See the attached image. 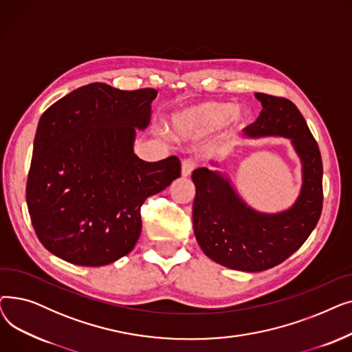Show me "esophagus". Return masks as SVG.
I'll return each mask as SVG.
<instances>
[{"mask_svg": "<svg viewBox=\"0 0 352 352\" xmlns=\"http://www.w3.org/2000/svg\"><path fill=\"white\" fill-rule=\"evenodd\" d=\"M194 168H195V162L192 160L182 161V164H181V177H184V178L190 177L192 174Z\"/></svg>", "mask_w": 352, "mask_h": 352, "instance_id": "1", "label": "esophagus"}]
</instances>
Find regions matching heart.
Here are the masks:
<instances>
[{
  "label": "heart",
  "mask_w": 352,
  "mask_h": 352,
  "mask_svg": "<svg viewBox=\"0 0 352 352\" xmlns=\"http://www.w3.org/2000/svg\"><path fill=\"white\" fill-rule=\"evenodd\" d=\"M251 120L247 108L232 102L202 101L175 111L168 118V133L177 141H197L224 125H243Z\"/></svg>",
  "instance_id": "1"
}]
</instances>
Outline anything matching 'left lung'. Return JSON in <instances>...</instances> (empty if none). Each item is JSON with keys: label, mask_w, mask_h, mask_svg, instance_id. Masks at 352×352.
<instances>
[{"label": "left lung", "mask_w": 352, "mask_h": 352, "mask_svg": "<svg viewBox=\"0 0 352 352\" xmlns=\"http://www.w3.org/2000/svg\"><path fill=\"white\" fill-rule=\"evenodd\" d=\"M263 104L258 120L244 129L247 140L283 137L301 161V190L287 210L263 212L238 194L228 174L192 173V224L197 243L219 265L260 272L285 261L316 228L322 211V160L300 109L289 100L255 92ZM212 166H219L212 161Z\"/></svg>", "instance_id": "obj_1"}]
</instances>
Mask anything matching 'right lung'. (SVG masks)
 Returning <instances> with one entry per match:
<instances>
[{
	"label": "right lung",
	"instance_id": "right-lung-1",
	"mask_svg": "<svg viewBox=\"0 0 352 352\" xmlns=\"http://www.w3.org/2000/svg\"><path fill=\"white\" fill-rule=\"evenodd\" d=\"M155 97L153 88L92 82L41 116L25 195L34 231L55 256L101 267L135 247L144 201L171 186L181 170L177 157L146 162L134 153Z\"/></svg>",
	"mask_w": 352,
	"mask_h": 352
}]
</instances>
